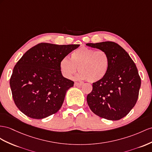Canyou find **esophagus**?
I'll return each instance as SVG.
<instances>
[{"label": "esophagus", "instance_id": "1", "mask_svg": "<svg viewBox=\"0 0 152 152\" xmlns=\"http://www.w3.org/2000/svg\"><path fill=\"white\" fill-rule=\"evenodd\" d=\"M81 85H82V83H78V82H75V86L81 87Z\"/></svg>", "mask_w": 152, "mask_h": 152}]
</instances>
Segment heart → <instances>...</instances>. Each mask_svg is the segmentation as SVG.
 Instances as JSON below:
<instances>
[{
    "mask_svg": "<svg viewBox=\"0 0 152 152\" xmlns=\"http://www.w3.org/2000/svg\"><path fill=\"white\" fill-rule=\"evenodd\" d=\"M110 64V58L105 51L81 47L72 53L71 59L67 57L62 58L60 67L66 78H72L78 68L80 79L94 83L105 77Z\"/></svg>",
    "mask_w": 152,
    "mask_h": 152,
    "instance_id": "1",
    "label": "heart"
}]
</instances>
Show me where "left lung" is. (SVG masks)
<instances>
[{
    "mask_svg": "<svg viewBox=\"0 0 152 152\" xmlns=\"http://www.w3.org/2000/svg\"><path fill=\"white\" fill-rule=\"evenodd\" d=\"M87 45L105 51L110 67L105 77L92 83L87 101L95 114L108 120H119L126 116L137 102L141 77L134 61L126 50L113 42Z\"/></svg>",
    "mask_w": 152,
    "mask_h": 152,
    "instance_id": "8db88e82",
    "label": "left lung"
}]
</instances>
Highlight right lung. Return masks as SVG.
<instances>
[{
    "instance_id": "1",
    "label": "right lung",
    "mask_w": 152,
    "mask_h": 152,
    "mask_svg": "<svg viewBox=\"0 0 152 152\" xmlns=\"http://www.w3.org/2000/svg\"><path fill=\"white\" fill-rule=\"evenodd\" d=\"M79 46L40 43L18 61L10 84L14 102L23 114L40 119L60 110L66 92L74 85L62 76L60 61Z\"/></svg>"
}]
</instances>
